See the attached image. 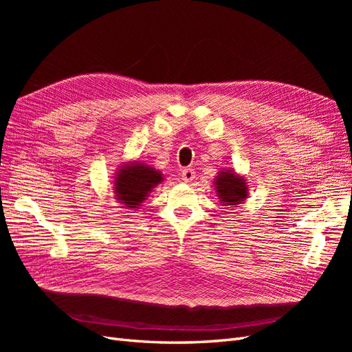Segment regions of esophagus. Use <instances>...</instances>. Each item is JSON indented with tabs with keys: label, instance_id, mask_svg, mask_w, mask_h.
Segmentation results:
<instances>
[{
	"label": "esophagus",
	"instance_id": "esophagus-1",
	"mask_svg": "<svg viewBox=\"0 0 352 352\" xmlns=\"http://www.w3.org/2000/svg\"><path fill=\"white\" fill-rule=\"evenodd\" d=\"M194 179H195L194 168H185V170H182V180H184L185 184H190Z\"/></svg>",
	"mask_w": 352,
	"mask_h": 352
}]
</instances>
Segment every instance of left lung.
<instances>
[{"instance_id":"left-lung-1","label":"left lung","mask_w":352,"mask_h":352,"mask_svg":"<svg viewBox=\"0 0 352 352\" xmlns=\"http://www.w3.org/2000/svg\"><path fill=\"white\" fill-rule=\"evenodd\" d=\"M214 190L223 206H239L248 198V184L233 170H220L214 179Z\"/></svg>"}]
</instances>
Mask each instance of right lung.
<instances>
[{
	"label": "right lung",
	"mask_w": 352,
	"mask_h": 352,
	"mask_svg": "<svg viewBox=\"0 0 352 352\" xmlns=\"http://www.w3.org/2000/svg\"><path fill=\"white\" fill-rule=\"evenodd\" d=\"M163 180V173L150 164L140 162L122 164L117 168L113 180L114 198L120 202L123 208L136 210Z\"/></svg>",
	"instance_id": "right-lung-1"
}]
</instances>
